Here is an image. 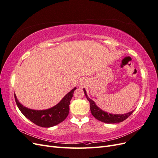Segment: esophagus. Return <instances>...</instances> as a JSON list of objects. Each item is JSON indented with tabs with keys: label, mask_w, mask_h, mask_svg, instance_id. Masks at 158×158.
Instances as JSON below:
<instances>
[{
	"label": "esophagus",
	"mask_w": 158,
	"mask_h": 158,
	"mask_svg": "<svg viewBox=\"0 0 158 158\" xmlns=\"http://www.w3.org/2000/svg\"><path fill=\"white\" fill-rule=\"evenodd\" d=\"M85 84V80H80V82H78V86L79 87V88H82V87H83L84 85Z\"/></svg>",
	"instance_id": "34e87169"
}]
</instances>
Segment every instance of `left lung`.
I'll return each instance as SVG.
<instances>
[{"label": "left lung", "instance_id": "8db88e82", "mask_svg": "<svg viewBox=\"0 0 158 158\" xmlns=\"http://www.w3.org/2000/svg\"><path fill=\"white\" fill-rule=\"evenodd\" d=\"M83 89L85 97H86L88 102H89L91 113H92V115L95 118L98 119V121L109 124L121 123L123 122V121H125V119H127L133 113V111H135V110H132L131 112H128L125 114H111L109 113L106 111H104L102 109L98 107L93 100L91 99L88 96L86 92H85V89L84 88Z\"/></svg>", "mask_w": 158, "mask_h": 158}]
</instances>
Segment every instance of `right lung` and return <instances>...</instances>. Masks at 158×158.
Wrapping results in <instances>:
<instances>
[{"instance_id":"obj_1","label":"right lung","mask_w":158,"mask_h":158,"mask_svg":"<svg viewBox=\"0 0 158 158\" xmlns=\"http://www.w3.org/2000/svg\"><path fill=\"white\" fill-rule=\"evenodd\" d=\"M76 89V88H74L72 89L56 106L45 110H34L27 108L19 102L16 94H14V98L18 109L27 118L38 126L49 128L58 125L67 117L70 100Z\"/></svg>"}]
</instances>
